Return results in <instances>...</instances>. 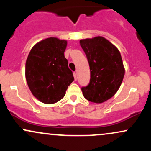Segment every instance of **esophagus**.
Masks as SVG:
<instances>
[{
    "instance_id": "1",
    "label": "esophagus",
    "mask_w": 151,
    "mask_h": 151,
    "mask_svg": "<svg viewBox=\"0 0 151 151\" xmlns=\"http://www.w3.org/2000/svg\"><path fill=\"white\" fill-rule=\"evenodd\" d=\"M74 79H75V80H77V73H76L75 72H74Z\"/></svg>"
}]
</instances>
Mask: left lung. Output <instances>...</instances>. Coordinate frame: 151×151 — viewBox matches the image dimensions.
Returning a JSON list of instances; mask_svg holds the SVG:
<instances>
[{
	"label": "left lung",
	"instance_id": "8db88e82",
	"mask_svg": "<svg viewBox=\"0 0 151 151\" xmlns=\"http://www.w3.org/2000/svg\"><path fill=\"white\" fill-rule=\"evenodd\" d=\"M90 67V81L81 87L88 101L100 104L117 92L124 79L125 70L120 52L103 37L81 40Z\"/></svg>",
	"mask_w": 151,
	"mask_h": 151
}]
</instances>
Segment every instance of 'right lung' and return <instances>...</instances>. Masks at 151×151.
<instances>
[{
    "instance_id": "obj_1",
    "label": "right lung",
    "mask_w": 151,
    "mask_h": 151,
    "mask_svg": "<svg viewBox=\"0 0 151 151\" xmlns=\"http://www.w3.org/2000/svg\"><path fill=\"white\" fill-rule=\"evenodd\" d=\"M67 44L64 40L47 38L35 45L26 60L27 85L34 96L44 104L61 100L74 81L64 55Z\"/></svg>"
}]
</instances>
